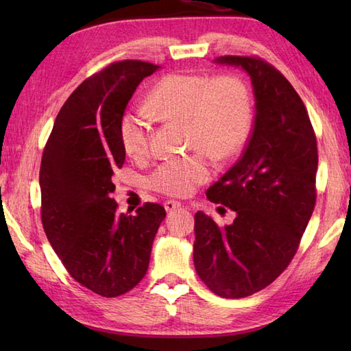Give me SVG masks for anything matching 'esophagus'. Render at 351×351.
<instances>
[{
  "label": "esophagus",
  "instance_id": "1",
  "mask_svg": "<svg viewBox=\"0 0 351 351\" xmlns=\"http://www.w3.org/2000/svg\"><path fill=\"white\" fill-rule=\"evenodd\" d=\"M164 208H166L167 213H170L176 210V208H181V204L176 202V200H166V202H164Z\"/></svg>",
  "mask_w": 351,
  "mask_h": 351
}]
</instances>
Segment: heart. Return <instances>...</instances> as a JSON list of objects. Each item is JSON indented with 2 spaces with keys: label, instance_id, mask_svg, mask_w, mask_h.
I'll list each match as a JSON object with an SVG mask.
<instances>
[{
  "label": "heart",
  "instance_id": "b5f03b06",
  "mask_svg": "<svg viewBox=\"0 0 351 351\" xmlns=\"http://www.w3.org/2000/svg\"><path fill=\"white\" fill-rule=\"evenodd\" d=\"M146 111L156 121L187 123L191 147L204 152L162 161L151 175V185L167 196H190L213 175L211 161L240 152L252 126V101L244 81L232 75L170 73L156 83L146 99ZM119 140L125 154L141 158L149 152L151 123L138 111L126 110L119 119Z\"/></svg>",
  "mask_w": 351,
  "mask_h": 351
}]
</instances>
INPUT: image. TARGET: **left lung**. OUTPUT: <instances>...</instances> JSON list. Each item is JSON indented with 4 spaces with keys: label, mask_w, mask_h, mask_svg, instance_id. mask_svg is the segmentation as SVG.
I'll return each mask as SVG.
<instances>
[{
    "label": "left lung",
    "mask_w": 351,
    "mask_h": 351,
    "mask_svg": "<svg viewBox=\"0 0 351 351\" xmlns=\"http://www.w3.org/2000/svg\"><path fill=\"white\" fill-rule=\"evenodd\" d=\"M215 62L249 73L256 114L241 158L206 191L237 217L220 228L197 211L193 259L214 294L241 299L270 285L299 249L317 200V137L299 93L274 66L241 56Z\"/></svg>",
    "instance_id": "left-lung-1"
}]
</instances>
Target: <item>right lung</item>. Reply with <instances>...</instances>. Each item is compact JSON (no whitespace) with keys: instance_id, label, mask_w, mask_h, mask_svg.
Instances as JSON below:
<instances>
[{"instance_id":"add662e5","label":"right lung","mask_w":351,"mask_h":351,"mask_svg":"<svg viewBox=\"0 0 351 351\" xmlns=\"http://www.w3.org/2000/svg\"><path fill=\"white\" fill-rule=\"evenodd\" d=\"M158 64L122 60L84 80L58 111L40 164L43 230L66 270L102 297L128 293L145 278L166 210L146 202L117 213L110 197L125 162L119 119Z\"/></svg>"}]
</instances>
